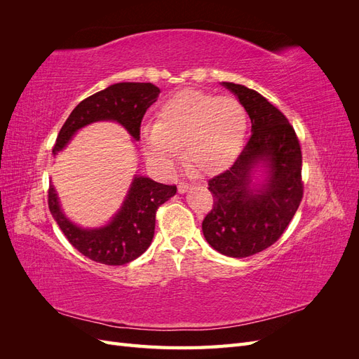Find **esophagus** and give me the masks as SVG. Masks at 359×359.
Here are the masks:
<instances>
[{
    "mask_svg": "<svg viewBox=\"0 0 359 359\" xmlns=\"http://www.w3.org/2000/svg\"><path fill=\"white\" fill-rule=\"evenodd\" d=\"M193 186L190 182H180V186H178V191L180 193H186L187 190H190Z\"/></svg>",
    "mask_w": 359,
    "mask_h": 359,
    "instance_id": "34e87169",
    "label": "esophagus"
}]
</instances>
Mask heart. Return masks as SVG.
Wrapping results in <instances>:
<instances>
[{
	"instance_id": "1",
	"label": "heart",
	"mask_w": 359,
	"mask_h": 359,
	"mask_svg": "<svg viewBox=\"0 0 359 359\" xmlns=\"http://www.w3.org/2000/svg\"><path fill=\"white\" fill-rule=\"evenodd\" d=\"M247 135V112L233 97L184 90L161 103L157 123L142 128L147 156L163 169H173L186 145L189 165L203 173L229 168Z\"/></svg>"
}]
</instances>
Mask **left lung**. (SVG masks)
<instances>
[{
	"label": "left lung",
	"instance_id": "1",
	"mask_svg": "<svg viewBox=\"0 0 359 359\" xmlns=\"http://www.w3.org/2000/svg\"><path fill=\"white\" fill-rule=\"evenodd\" d=\"M252 119V136L233 165L208 181L212 210L202 222L208 244L229 257H247L283 235L302 199V154L295 130L274 104L244 85L223 82ZM264 162L257 187L252 170Z\"/></svg>",
	"mask_w": 359,
	"mask_h": 359
}]
</instances>
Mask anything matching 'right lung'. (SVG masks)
Segmentation results:
<instances>
[{
    "label": "right lung",
    "mask_w": 359,
    "mask_h": 359,
    "mask_svg": "<svg viewBox=\"0 0 359 359\" xmlns=\"http://www.w3.org/2000/svg\"><path fill=\"white\" fill-rule=\"evenodd\" d=\"M160 94L149 82H121L86 97L74 107L61 127L52 154L57 156L79 128L95 121H116L136 140L148 107ZM177 193V186L135 177L126 201L112 222L99 229H82L73 224L60 208L53 186L48 190V205L69 243L83 256L104 265H124L142 255L153 241L156 212L161 203Z\"/></svg>",
    "instance_id": "obj_1"
}]
</instances>
